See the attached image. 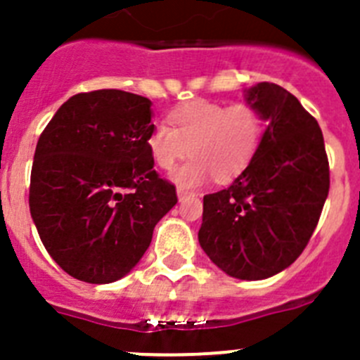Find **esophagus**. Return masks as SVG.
Listing matches in <instances>:
<instances>
[{
    "label": "esophagus",
    "mask_w": 360,
    "mask_h": 360,
    "mask_svg": "<svg viewBox=\"0 0 360 360\" xmlns=\"http://www.w3.org/2000/svg\"><path fill=\"white\" fill-rule=\"evenodd\" d=\"M176 195H178V200L182 202V200H186V198H195L196 193H191V191H186V189H178Z\"/></svg>",
    "instance_id": "1"
}]
</instances>
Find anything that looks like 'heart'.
I'll return each instance as SVG.
<instances>
[{
    "label": "heart",
    "mask_w": 360,
    "mask_h": 360,
    "mask_svg": "<svg viewBox=\"0 0 360 360\" xmlns=\"http://www.w3.org/2000/svg\"><path fill=\"white\" fill-rule=\"evenodd\" d=\"M173 128L153 124L148 151L157 167L173 169L187 153L193 155L173 180L182 187H196L214 174L218 182L238 176L256 157L265 136V119L252 104L216 103L195 98L169 113Z\"/></svg>",
    "instance_id": "b5f03b06"
}]
</instances>
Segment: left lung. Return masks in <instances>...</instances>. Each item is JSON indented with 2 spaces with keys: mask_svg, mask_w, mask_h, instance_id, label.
<instances>
[{
  "mask_svg": "<svg viewBox=\"0 0 360 360\" xmlns=\"http://www.w3.org/2000/svg\"><path fill=\"white\" fill-rule=\"evenodd\" d=\"M245 98L269 122L265 136L227 189L203 196L198 241L225 274L256 281L304 250L328 196L330 167L319 124L290 91L259 82Z\"/></svg>",
  "mask_w": 360,
  "mask_h": 360,
  "instance_id": "obj_1",
  "label": "left lung"
}]
</instances>
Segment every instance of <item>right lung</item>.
Here are the masks:
<instances>
[{"instance_id":"obj_1","label":"right lung","mask_w":360,"mask_h":360,"mask_svg":"<svg viewBox=\"0 0 360 360\" xmlns=\"http://www.w3.org/2000/svg\"><path fill=\"white\" fill-rule=\"evenodd\" d=\"M151 101L122 90L70 97L36 146L30 214L66 274L104 285L141 262L176 189L153 169Z\"/></svg>"}]
</instances>
